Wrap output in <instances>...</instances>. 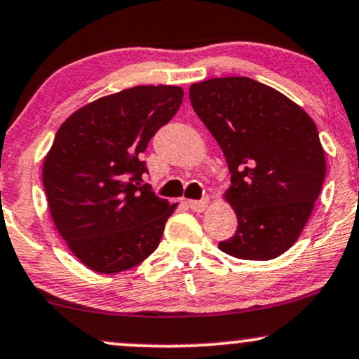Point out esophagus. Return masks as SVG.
Returning <instances> with one entry per match:
<instances>
[{"instance_id":"obj_1","label":"esophagus","mask_w":359,"mask_h":359,"mask_svg":"<svg viewBox=\"0 0 359 359\" xmlns=\"http://www.w3.org/2000/svg\"><path fill=\"white\" fill-rule=\"evenodd\" d=\"M187 205L191 207L194 212H202V210H205V207L209 205V198L204 197L201 198V201H187Z\"/></svg>"}]
</instances>
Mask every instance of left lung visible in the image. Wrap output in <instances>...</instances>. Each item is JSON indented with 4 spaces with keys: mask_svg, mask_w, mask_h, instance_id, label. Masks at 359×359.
<instances>
[{
    "mask_svg": "<svg viewBox=\"0 0 359 359\" xmlns=\"http://www.w3.org/2000/svg\"><path fill=\"white\" fill-rule=\"evenodd\" d=\"M192 109L226 157V198L237 215L222 252L248 261L280 256L299 237L326 175L313 118L278 90L248 76L191 85Z\"/></svg>",
    "mask_w": 359,
    "mask_h": 359,
    "instance_id": "left-lung-1",
    "label": "left lung"
}]
</instances>
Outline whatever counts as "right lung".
<instances>
[{
	"instance_id": "obj_1",
	"label": "right lung",
	"mask_w": 359,
	"mask_h": 359,
	"mask_svg": "<svg viewBox=\"0 0 359 359\" xmlns=\"http://www.w3.org/2000/svg\"><path fill=\"white\" fill-rule=\"evenodd\" d=\"M182 98L180 86H133L81 107L56 132L43 162L46 201L60 236L92 271H127L158 248L177 204L142 184L140 154Z\"/></svg>"
}]
</instances>
